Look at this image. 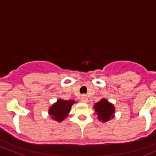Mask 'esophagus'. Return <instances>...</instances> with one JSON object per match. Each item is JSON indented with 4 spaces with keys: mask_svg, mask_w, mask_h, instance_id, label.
<instances>
[{
    "mask_svg": "<svg viewBox=\"0 0 156 156\" xmlns=\"http://www.w3.org/2000/svg\"><path fill=\"white\" fill-rule=\"evenodd\" d=\"M81 101L83 102V103H87V102H88L87 97H86L85 95H84V96H83V97L81 98Z\"/></svg>",
    "mask_w": 156,
    "mask_h": 156,
    "instance_id": "34e87169",
    "label": "esophagus"
}]
</instances>
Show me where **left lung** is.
I'll use <instances>...</instances> for the list:
<instances>
[{"label": "left lung", "instance_id": "left-lung-1", "mask_svg": "<svg viewBox=\"0 0 156 156\" xmlns=\"http://www.w3.org/2000/svg\"><path fill=\"white\" fill-rule=\"evenodd\" d=\"M97 119L102 122H106L113 119L115 113V106L106 99H102L100 102L95 103L94 106Z\"/></svg>", "mask_w": 156, "mask_h": 156}]
</instances>
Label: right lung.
Wrapping results in <instances>:
<instances>
[{
	"instance_id": "right-lung-1",
	"label": "right lung",
	"mask_w": 156,
	"mask_h": 156,
	"mask_svg": "<svg viewBox=\"0 0 156 156\" xmlns=\"http://www.w3.org/2000/svg\"><path fill=\"white\" fill-rule=\"evenodd\" d=\"M76 102L72 100H64L62 99H59L56 103L52 105L49 108V115L51 116L53 120L61 122L66 118L68 117L71 107Z\"/></svg>"
}]
</instances>
